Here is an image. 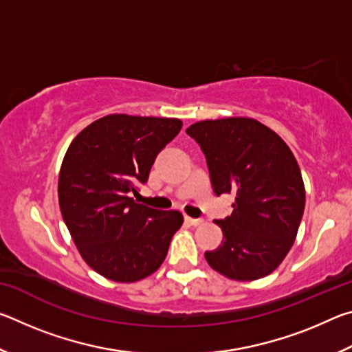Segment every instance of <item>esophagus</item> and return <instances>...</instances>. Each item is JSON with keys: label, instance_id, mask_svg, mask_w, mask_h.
<instances>
[{"label": "esophagus", "instance_id": "obj_1", "mask_svg": "<svg viewBox=\"0 0 352 352\" xmlns=\"http://www.w3.org/2000/svg\"><path fill=\"white\" fill-rule=\"evenodd\" d=\"M186 222H188L189 225H192V226H199V225L204 223V220H201V219H192V217H186Z\"/></svg>", "mask_w": 352, "mask_h": 352}]
</instances>
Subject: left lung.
Wrapping results in <instances>:
<instances>
[{
    "mask_svg": "<svg viewBox=\"0 0 352 352\" xmlns=\"http://www.w3.org/2000/svg\"><path fill=\"white\" fill-rule=\"evenodd\" d=\"M206 157L216 195H236L233 212L216 220L222 245L205 253L211 269L234 281L270 275L294 245L306 190L281 136L252 118L206 119L186 129Z\"/></svg>",
    "mask_w": 352,
    "mask_h": 352,
    "instance_id": "8db88e82",
    "label": "left lung"
}]
</instances>
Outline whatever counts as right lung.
I'll use <instances>...</instances> for the list:
<instances>
[{
	"mask_svg": "<svg viewBox=\"0 0 352 352\" xmlns=\"http://www.w3.org/2000/svg\"><path fill=\"white\" fill-rule=\"evenodd\" d=\"M175 118L107 115L71 141L58 174V205L82 259L116 283L160 269L183 214L129 197L146 183L162 148L182 130Z\"/></svg>",
	"mask_w": 352,
	"mask_h": 352,
	"instance_id": "obj_1",
	"label": "right lung"
}]
</instances>
